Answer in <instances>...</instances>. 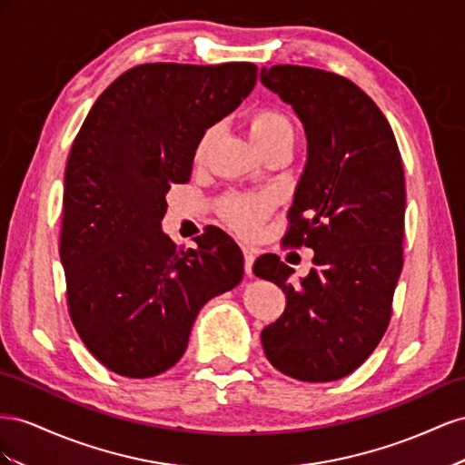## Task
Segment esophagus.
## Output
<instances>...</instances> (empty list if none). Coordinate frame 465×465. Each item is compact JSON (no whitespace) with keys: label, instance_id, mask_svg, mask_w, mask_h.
<instances>
[{"label":"esophagus","instance_id":"1","mask_svg":"<svg viewBox=\"0 0 465 465\" xmlns=\"http://www.w3.org/2000/svg\"><path fill=\"white\" fill-rule=\"evenodd\" d=\"M243 259H245V272L247 276L253 274V262H255V251L251 247H243Z\"/></svg>","mask_w":465,"mask_h":465}]
</instances>
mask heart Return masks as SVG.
<instances>
[{"label":"heart","mask_w":465,"mask_h":465,"mask_svg":"<svg viewBox=\"0 0 465 465\" xmlns=\"http://www.w3.org/2000/svg\"><path fill=\"white\" fill-rule=\"evenodd\" d=\"M249 136L253 140L257 148L264 143H271L278 138L292 136L294 130H292V124L288 123V118L272 109H259L253 114L249 116ZM210 140H212V130L204 132L196 143V152L194 157L196 162H203L208 148H210ZM271 208V198L269 196H232L223 203V218L228 220L237 232H242L243 235L255 233L259 223L262 218L267 216V212Z\"/></svg>","instance_id":"b5f03b06"}]
</instances>
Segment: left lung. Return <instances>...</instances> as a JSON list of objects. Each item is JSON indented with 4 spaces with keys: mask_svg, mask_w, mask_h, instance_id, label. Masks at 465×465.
Returning <instances> with one entry per match:
<instances>
[{
    "mask_svg": "<svg viewBox=\"0 0 465 465\" xmlns=\"http://www.w3.org/2000/svg\"><path fill=\"white\" fill-rule=\"evenodd\" d=\"M262 85L296 113L308 157L288 210V245L313 249L300 284L276 255L253 272L281 286L286 310L262 329L269 362L302 381L349 376L390 323L403 267L405 179L386 116L351 79L308 65L261 70Z\"/></svg>",
    "mask_w": 465,
    "mask_h": 465,
    "instance_id": "obj_1",
    "label": "left lung"
}]
</instances>
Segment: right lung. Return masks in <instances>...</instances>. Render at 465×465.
Segmentation results:
<instances>
[{
	"instance_id": "obj_1",
	"label": "right lung",
	"mask_w": 465,
	"mask_h": 465,
	"mask_svg": "<svg viewBox=\"0 0 465 465\" xmlns=\"http://www.w3.org/2000/svg\"><path fill=\"white\" fill-rule=\"evenodd\" d=\"M257 65L142 64L101 93L64 173L60 259L75 331L111 372L152 378L179 362L198 312L243 278V253L210 228L196 249L162 230L171 184L196 143L253 91Z\"/></svg>"
}]
</instances>
